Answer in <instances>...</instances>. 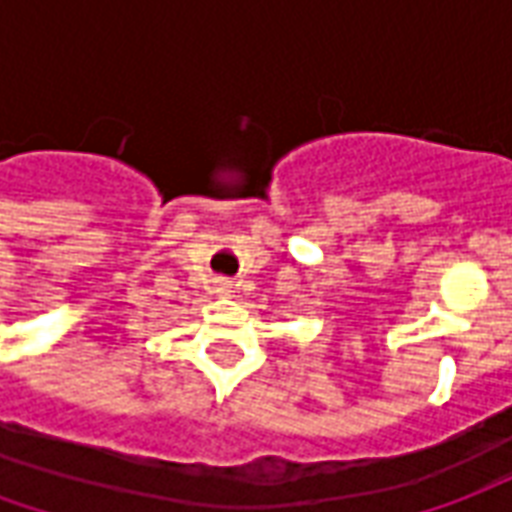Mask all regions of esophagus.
Returning <instances> with one entry per match:
<instances>
[{"instance_id": "1", "label": "esophagus", "mask_w": 512, "mask_h": 512, "mask_svg": "<svg viewBox=\"0 0 512 512\" xmlns=\"http://www.w3.org/2000/svg\"><path fill=\"white\" fill-rule=\"evenodd\" d=\"M227 288H230L227 282H219V290H222V293H224V290H227Z\"/></svg>"}]
</instances>
